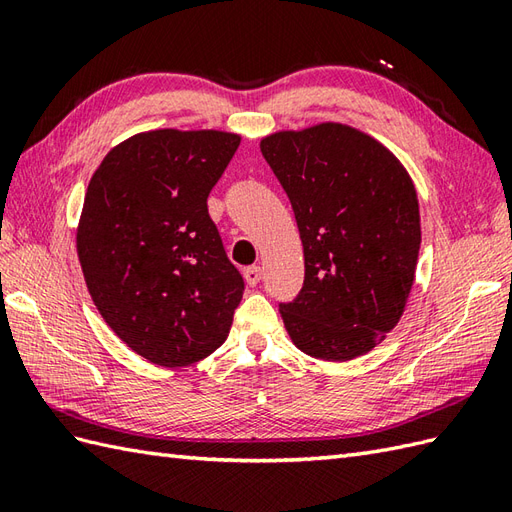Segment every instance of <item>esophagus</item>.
<instances>
[{"label": "esophagus", "instance_id": "1", "mask_svg": "<svg viewBox=\"0 0 512 512\" xmlns=\"http://www.w3.org/2000/svg\"><path fill=\"white\" fill-rule=\"evenodd\" d=\"M244 279H246V283H248V285L255 287V285L261 281V268H259V266L246 268V270H244Z\"/></svg>", "mask_w": 512, "mask_h": 512}]
</instances>
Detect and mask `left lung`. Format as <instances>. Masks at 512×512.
Instances as JSON below:
<instances>
[{
  "label": "left lung",
  "instance_id": "8db88e82",
  "mask_svg": "<svg viewBox=\"0 0 512 512\" xmlns=\"http://www.w3.org/2000/svg\"><path fill=\"white\" fill-rule=\"evenodd\" d=\"M261 153L292 203L305 283L279 311L305 355L350 361L387 337L415 281L419 203L385 144L342 123L283 129Z\"/></svg>",
  "mask_w": 512,
  "mask_h": 512
}]
</instances>
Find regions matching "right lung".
Returning a JSON list of instances; mask_svg holds the SVG:
<instances>
[{
    "mask_svg": "<svg viewBox=\"0 0 512 512\" xmlns=\"http://www.w3.org/2000/svg\"><path fill=\"white\" fill-rule=\"evenodd\" d=\"M240 136L151 129L116 144L90 177L77 257L101 318L162 368H183L225 342L244 294L207 212Z\"/></svg>",
    "mask_w": 512,
    "mask_h": 512,
    "instance_id": "1",
    "label": "right lung"
}]
</instances>
